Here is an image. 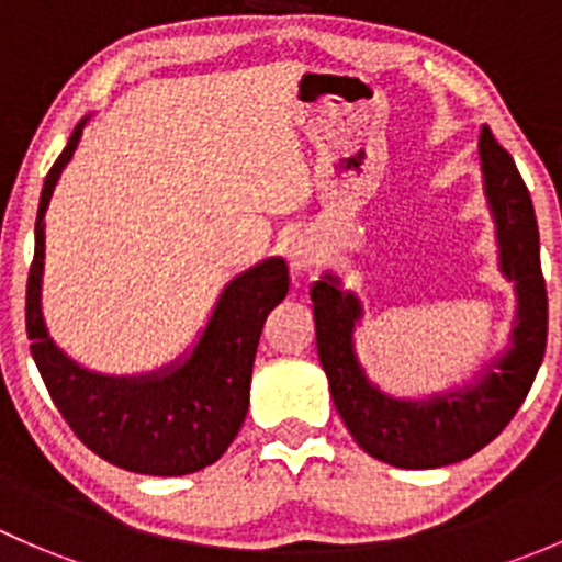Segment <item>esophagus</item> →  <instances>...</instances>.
<instances>
[{"mask_svg": "<svg viewBox=\"0 0 562 562\" xmlns=\"http://www.w3.org/2000/svg\"><path fill=\"white\" fill-rule=\"evenodd\" d=\"M285 255L293 271H307L321 260V247L310 234H293L285 245Z\"/></svg>", "mask_w": 562, "mask_h": 562, "instance_id": "esophagus-1", "label": "esophagus"}]
</instances>
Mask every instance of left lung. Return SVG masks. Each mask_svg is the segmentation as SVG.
I'll return each instance as SVG.
<instances>
[{
	"instance_id": "left-lung-1",
	"label": "left lung",
	"mask_w": 562,
	"mask_h": 562,
	"mask_svg": "<svg viewBox=\"0 0 562 562\" xmlns=\"http://www.w3.org/2000/svg\"><path fill=\"white\" fill-rule=\"evenodd\" d=\"M484 201L495 225L497 271L514 285V321L506 345L468 381L424 396H394L367 375L356 350L364 323L359 293L337 271H323L310 288L317 356L331 400L356 443L370 457L405 470L462 462L484 449L525 402L547 348V285L530 192L512 155L479 133Z\"/></svg>"
}]
</instances>
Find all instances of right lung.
<instances>
[{
  "instance_id": "1",
  "label": "right lung",
  "mask_w": 562,
  "mask_h": 562,
  "mask_svg": "<svg viewBox=\"0 0 562 562\" xmlns=\"http://www.w3.org/2000/svg\"><path fill=\"white\" fill-rule=\"evenodd\" d=\"M83 116L45 176L35 223V260L26 285V334L50 400L87 449L140 475H187L217 462L249 407L255 350L266 315L285 299V258L258 260L225 282L195 342L168 364L138 375H108L67 356L43 313L45 212L81 144Z\"/></svg>"
}]
</instances>
